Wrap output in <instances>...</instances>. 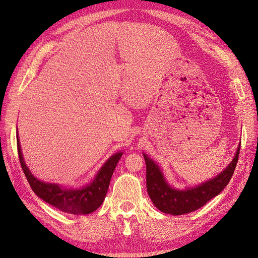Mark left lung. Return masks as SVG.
<instances>
[{"mask_svg": "<svg viewBox=\"0 0 258 258\" xmlns=\"http://www.w3.org/2000/svg\"><path fill=\"white\" fill-rule=\"evenodd\" d=\"M240 146V145H239ZM236 151L233 161L223 172L196 187L176 189L171 187L154 161L144 155L146 163V187L153 204L161 212L171 215H183L204 206L208 201L217 196L226 187L237 165L240 147Z\"/></svg>", "mask_w": 258, "mask_h": 258, "instance_id": "obj_1", "label": "left lung"}]
</instances>
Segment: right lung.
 Returning <instances> with one entry per match:
<instances>
[{
    "instance_id": "add662e5",
    "label": "right lung",
    "mask_w": 258,
    "mask_h": 258,
    "mask_svg": "<svg viewBox=\"0 0 258 258\" xmlns=\"http://www.w3.org/2000/svg\"><path fill=\"white\" fill-rule=\"evenodd\" d=\"M18 152L22 169L25 174V177L29 182L33 191L48 204L58 208L59 211L70 214H86L93 213L102 205L105 199L109 182L115 167H116L119 158L122 157V152L116 153L111 156L98 171L94 180L85 187L80 189L63 188L58 184L44 183L38 180L25 165L23 156H22L21 145L18 136Z\"/></svg>"
}]
</instances>
